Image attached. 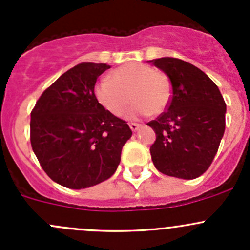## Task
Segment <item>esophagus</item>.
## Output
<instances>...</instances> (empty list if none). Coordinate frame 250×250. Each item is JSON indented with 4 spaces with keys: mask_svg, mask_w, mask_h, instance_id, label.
<instances>
[{
    "mask_svg": "<svg viewBox=\"0 0 250 250\" xmlns=\"http://www.w3.org/2000/svg\"><path fill=\"white\" fill-rule=\"evenodd\" d=\"M129 127H130V129L133 130V132H135V130L139 129L140 125H138V123H129Z\"/></svg>",
    "mask_w": 250,
    "mask_h": 250,
    "instance_id": "obj_1",
    "label": "esophagus"
}]
</instances>
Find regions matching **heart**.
Returning a JSON list of instances; mask_svg holds the SVG:
<instances>
[{
    "instance_id": "heart-1",
    "label": "heart",
    "mask_w": 250,
    "mask_h": 250,
    "mask_svg": "<svg viewBox=\"0 0 250 250\" xmlns=\"http://www.w3.org/2000/svg\"><path fill=\"white\" fill-rule=\"evenodd\" d=\"M94 93L98 102L113 116H122L134 100L129 112L132 118L161 115L172 100L167 75L143 62H128L113 70L109 78L97 83Z\"/></svg>"
}]
</instances>
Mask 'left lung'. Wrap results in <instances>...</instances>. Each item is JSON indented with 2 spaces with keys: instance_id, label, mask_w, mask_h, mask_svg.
Instances as JSON below:
<instances>
[{
  "instance_id": "1",
  "label": "left lung",
  "mask_w": 250,
  "mask_h": 250,
  "mask_svg": "<svg viewBox=\"0 0 250 250\" xmlns=\"http://www.w3.org/2000/svg\"><path fill=\"white\" fill-rule=\"evenodd\" d=\"M172 83L169 106L150 125V153L157 170L195 179L210 167L225 132L226 104L218 85L195 65L178 58L151 60Z\"/></svg>"
}]
</instances>
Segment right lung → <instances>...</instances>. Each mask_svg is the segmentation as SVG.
<instances>
[{"instance_id": "add662e5", "label": "right lung", "mask_w": 250, "mask_h": 250, "mask_svg": "<svg viewBox=\"0 0 250 250\" xmlns=\"http://www.w3.org/2000/svg\"><path fill=\"white\" fill-rule=\"evenodd\" d=\"M107 69L81 62L50 84L31 111L32 150L47 175L65 188L80 190L107 180L132 137L127 122L95 98L97 78Z\"/></svg>"}]
</instances>
